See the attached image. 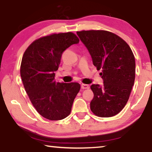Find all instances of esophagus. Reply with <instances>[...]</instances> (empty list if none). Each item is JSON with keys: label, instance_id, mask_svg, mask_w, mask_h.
Returning <instances> with one entry per match:
<instances>
[{"label": "esophagus", "instance_id": "34e87169", "mask_svg": "<svg viewBox=\"0 0 152 152\" xmlns=\"http://www.w3.org/2000/svg\"><path fill=\"white\" fill-rule=\"evenodd\" d=\"M81 88L82 89H88L90 88V86L88 85V84H82L81 85Z\"/></svg>", "mask_w": 152, "mask_h": 152}]
</instances>
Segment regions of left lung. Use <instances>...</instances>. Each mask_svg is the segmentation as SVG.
I'll list each match as a JSON object with an SVG mask.
<instances>
[{
  "instance_id": "8db88e82",
  "label": "left lung",
  "mask_w": 152,
  "mask_h": 152,
  "mask_svg": "<svg viewBox=\"0 0 152 152\" xmlns=\"http://www.w3.org/2000/svg\"><path fill=\"white\" fill-rule=\"evenodd\" d=\"M103 80L92 84L90 109L100 117H111L122 111L129 99L135 80L136 64L131 49L123 39L104 30L77 31Z\"/></svg>"
}]
</instances>
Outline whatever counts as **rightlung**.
<instances>
[{
	"label": "right lung",
	"instance_id": "1",
	"mask_svg": "<svg viewBox=\"0 0 152 152\" xmlns=\"http://www.w3.org/2000/svg\"><path fill=\"white\" fill-rule=\"evenodd\" d=\"M79 39L72 32L41 37L26 50L20 67V75L32 105L42 117L58 121L68 117L76 95L78 83L56 82L62 54Z\"/></svg>",
	"mask_w": 152,
	"mask_h": 152
}]
</instances>
